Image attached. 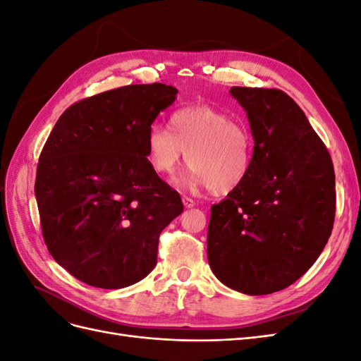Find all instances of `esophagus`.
Listing matches in <instances>:
<instances>
[{
  "instance_id": "obj_1",
  "label": "esophagus",
  "mask_w": 361,
  "mask_h": 361,
  "mask_svg": "<svg viewBox=\"0 0 361 361\" xmlns=\"http://www.w3.org/2000/svg\"><path fill=\"white\" fill-rule=\"evenodd\" d=\"M182 203H183L185 207H192V206H195V202H194L191 197H187V195H183V197H182Z\"/></svg>"
}]
</instances>
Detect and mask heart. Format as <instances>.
<instances>
[{"label":"heart","instance_id":"b5f03b06","mask_svg":"<svg viewBox=\"0 0 361 361\" xmlns=\"http://www.w3.org/2000/svg\"><path fill=\"white\" fill-rule=\"evenodd\" d=\"M167 126L152 125L146 134V157L157 173L171 174L187 152L191 167L176 179L178 187H204L221 195L245 182L253 164L245 125L209 105H190L173 111Z\"/></svg>","mask_w":361,"mask_h":361}]
</instances>
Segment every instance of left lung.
Returning a JSON list of instances; mask_svg holds the SVG:
<instances>
[{"mask_svg":"<svg viewBox=\"0 0 361 361\" xmlns=\"http://www.w3.org/2000/svg\"><path fill=\"white\" fill-rule=\"evenodd\" d=\"M255 140L241 187L211 207L207 260L215 277L247 295L285 289L329 241L336 214L331 157L290 96L232 87Z\"/></svg>","mask_w":361,"mask_h":361,"instance_id":"obj_1","label":"left lung"}]
</instances>
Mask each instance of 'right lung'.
<instances>
[{"mask_svg": "<svg viewBox=\"0 0 361 361\" xmlns=\"http://www.w3.org/2000/svg\"><path fill=\"white\" fill-rule=\"evenodd\" d=\"M161 82L118 87L71 105L39 158L35 192L45 244L87 285L120 289L157 265L161 232L183 211L146 157V134L176 101Z\"/></svg>", "mask_w": 361, "mask_h": 361, "instance_id": "right-lung-1", "label": "right lung"}]
</instances>
